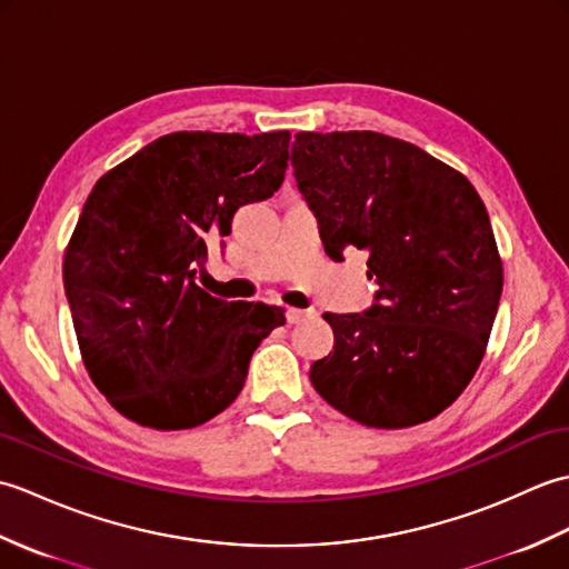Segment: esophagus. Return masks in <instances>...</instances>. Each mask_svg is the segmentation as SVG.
<instances>
[{
	"mask_svg": "<svg viewBox=\"0 0 569 569\" xmlns=\"http://www.w3.org/2000/svg\"><path fill=\"white\" fill-rule=\"evenodd\" d=\"M310 316H312L310 310H298V308H288V310H286L288 325H300V322H306Z\"/></svg>",
	"mask_w": 569,
	"mask_h": 569,
	"instance_id": "1",
	"label": "esophagus"
}]
</instances>
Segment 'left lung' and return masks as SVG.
I'll use <instances>...</instances> for the list:
<instances>
[{
  "mask_svg": "<svg viewBox=\"0 0 569 569\" xmlns=\"http://www.w3.org/2000/svg\"><path fill=\"white\" fill-rule=\"evenodd\" d=\"M293 176L325 253L369 251L367 312H325L332 352L310 381L369 428L440 416L475 377L499 310L503 266L479 192L452 166L379 131H298Z\"/></svg>",
  "mask_w": 569,
  "mask_h": 569,
  "instance_id": "8db88e82",
  "label": "left lung"
}]
</instances>
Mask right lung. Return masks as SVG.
Returning a JSON list of instances; mask_svg holds the SVG:
<instances>
[{
  "label": "right lung",
  "instance_id": "1",
  "mask_svg": "<svg viewBox=\"0 0 569 569\" xmlns=\"http://www.w3.org/2000/svg\"><path fill=\"white\" fill-rule=\"evenodd\" d=\"M291 131H173L107 171L66 247L63 283L92 383L124 418L188 430L234 403L283 308L227 303L196 273L247 202L271 198Z\"/></svg>",
  "mask_w": 569,
  "mask_h": 569
}]
</instances>
